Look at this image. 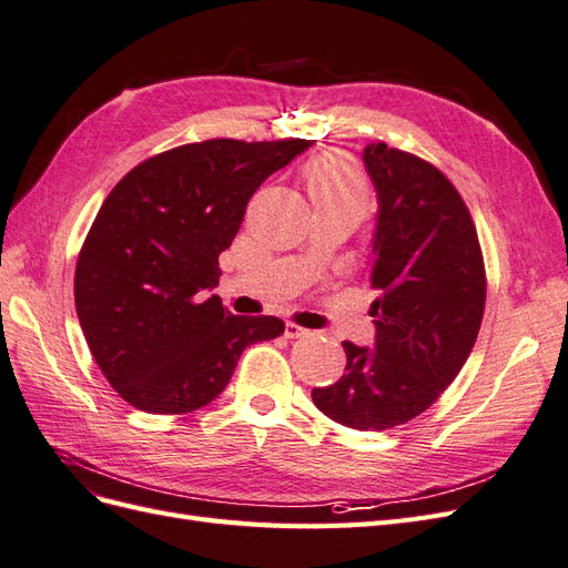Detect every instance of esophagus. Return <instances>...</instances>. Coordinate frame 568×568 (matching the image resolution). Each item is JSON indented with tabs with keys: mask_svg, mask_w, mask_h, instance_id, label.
<instances>
[{
	"mask_svg": "<svg viewBox=\"0 0 568 568\" xmlns=\"http://www.w3.org/2000/svg\"><path fill=\"white\" fill-rule=\"evenodd\" d=\"M311 332L305 329V326H301V324H294V322H286V329H284V336L286 338H303V336H307Z\"/></svg>",
	"mask_w": 568,
	"mask_h": 568,
	"instance_id": "obj_1",
	"label": "esophagus"
}]
</instances>
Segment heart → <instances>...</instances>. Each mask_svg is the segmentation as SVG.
I'll use <instances>...</instances> for the list:
<instances>
[{"label":"heart","instance_id":"obj_1","mask_svg":"<svg viewBox=\"0 0 568 568\" xmlns=\"http://www.w3.org/2000/svg\"><path fill=\"white\" fill-rule=\"evenodd\" d=\"M305 184L317 203H357L367 205V178L351 156L326 151L305 165Z\"/></svg>","mask_w":568,"mask_h":568}]
</instances>
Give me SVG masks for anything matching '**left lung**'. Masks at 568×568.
Instances as JSON below:
<instances>
[{
	"label": "left lung",
	"mask_w": 568,
	"mask_h": 568,
	"mask_svg": "<svg viewBox=\"0 0 568 568\" xmlns=\"http://www.w3.org/2000/svg\"><path fill=\"white\" fill-rule=\"evenodd\" d=\"M379 196L367 284L376 291L374 351L343 341L346 372L313 388L326 417L386 432L419 417L474 348L486 307V265L476 225L436 165L384 142L365 149Z\"/></svg>",
	"instance_id": "8db88e82"
}]
</instances>
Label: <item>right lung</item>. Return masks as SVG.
Instances as JSON below:
<instances>
[{"label":"right lung","instance_id":"obj_1","mask_svg":"<svg viewBox=\"0 0 568 568\" xmlns=\"http://www.w3.org/2000/svg\"><path fill=\"white\" fill-rule=\"evenodd\" d=\"M313 140H205L156 153L120 180L75 265V311L101 374L151 415L215 400L244 348L284 334L280 317L232 315L205 288L246 203Z\"/></svg>","mask_w":568,"mask_h":568}]
</instances>
